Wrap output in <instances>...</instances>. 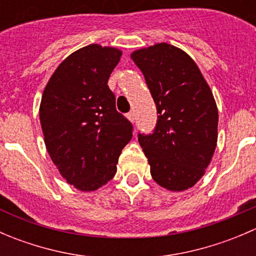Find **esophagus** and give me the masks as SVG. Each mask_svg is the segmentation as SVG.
I'll use <instances>...</instances> for the list:
<instances>
[{
  "label": "esophagus",
  "mask_w": 256,
  "mask_h": 256,
  "mask_svg": "<svg viewBox=\"0 0 256 256\" xmlns=\"http://www.w3.org/2000/svg\"><path fill=\"white\" fill-rule=\"evenodd\" d=\"M126 116H128V120H130V121H132V122H134V121H135V112H128V115H126Z\"/></svg>",
  "instance_id": "esophagus-1"
}]
</instances>
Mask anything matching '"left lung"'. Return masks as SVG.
<instances>
[{
	"instance_id": "1",
	"label": "left lung",
	"mask_w": 256,
	"mask_h": 256,
	"mask_svg": "<svg viewBox=\"0 0 256 256\" xmlns=\"http://www.w3.org/2000/svg\"><path fill=\"white\" fill-rule=\"evenodd\" d=\"M156 104L152 132H138L151 176L170 190H184L204 174L216 146L218 110L193 59L160 43L131 54Z\"/></svg>"
}]
</instances>
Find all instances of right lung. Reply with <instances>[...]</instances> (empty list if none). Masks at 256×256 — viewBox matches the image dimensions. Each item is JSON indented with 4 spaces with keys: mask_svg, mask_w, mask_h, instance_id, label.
I'll return each instance as SVG.
<instances>
[{
    "mask_svg": "<svg viewBox=\"0 0 256 256\" xmlns=\"http://www.w3.org/2000/svg\"><path fill=\"white\" fill-rule=\"evenodd\" d=\"M121 58L116 48L90 44L56 68L40 102V118L52 161L69 184L95 190L116 174L132 124L116 110L108 80Z\"/></svg>",
    "mask_w": 256,
    "mask_h": 256,
    "instance_id": "1",
    "label": "right lung"
}]
</instances>
